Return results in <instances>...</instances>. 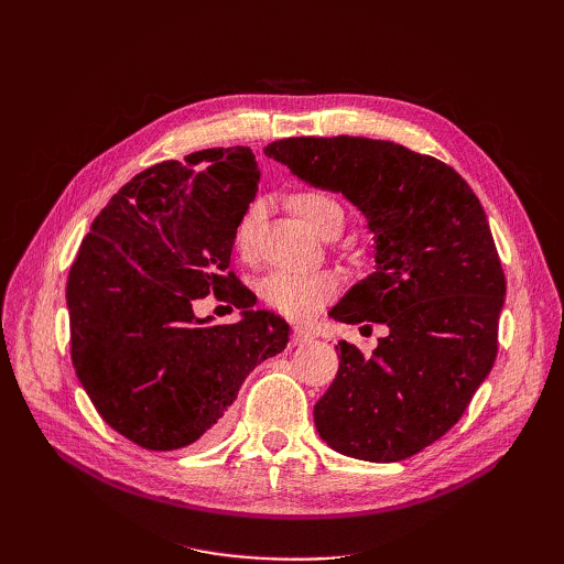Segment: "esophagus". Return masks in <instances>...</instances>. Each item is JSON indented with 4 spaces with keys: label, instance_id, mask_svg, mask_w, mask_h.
<instances>
[{
    "label": "esophagus",
    "instance_id": "34e87169",
    "mask_svg": "<svg viewBox=\"0 0 564 564\" xmlns=\"http://www.w3.org/2000/svg\"><path fill=\"white\" fill-rule=\"evenodd\" d=\"M313 338H315V334H313L311 329H303V327H294V329H292V344H294V346L311 344Z\"/></svg>",
    "mask_w": 564,
    "mask_h": 564
}]
</instances>
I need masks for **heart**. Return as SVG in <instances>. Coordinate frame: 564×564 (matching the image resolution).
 Listing matches in <instances>:
<instances>
[{"instance_id": "heart-1", "label": "heart", "mask_w": 564, "mask_h": 564, "mask_svg": "<svg viewBox=\"0 0 564 564\" xmlns=\"http://www.w3.org/2000/svg\"><path fill=\"white\" fill-rule=\"evenodd\" d=\"M294 209L303 224L317 235L327 237L344 228L346 212L338 199L319 191H305L294 197ZM261 207L249 204L235 226V249L242 259H251L253 232L259 224ZM338 289V278L332 270H270L259 282V294L265 305L292 319L313 317Z\"/></svg>"}]
</instances>
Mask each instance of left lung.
Segmentation results:
<instances>
[{"mask_svg":"<svg viewBox=\"0 0 564 564\" xmlns=\"http://www.w3.org/2000/svg\"><path fill=\"white\" fill-rule=\"evenodd\" d=\"M265 155L350 199L377 245V268L329 315L386 324L388 336L371 355L338 340V373L313 412L319 437L377 464L419 454L497 360L506 278L480 199L449 164L392 141L301 135Z\"/></svg>","mask_w":564,"mask_h":564,"instance_id":"obj_1","label":"left lung"}]
</instances>
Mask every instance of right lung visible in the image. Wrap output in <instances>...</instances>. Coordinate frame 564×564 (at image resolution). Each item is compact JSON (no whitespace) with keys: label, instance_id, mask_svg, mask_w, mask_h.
Segmentation results:
<instances>
[{"label":"right lung","instance_id":"right-lung-1","mask_svg":"<svg viewBox=\"0 0 564 564\" xmlns=\"http://www.w3.org/2000/svg\"><path fill=\"white\" fill-rule=\"evenodd\" d=\"M245 145L145 169L96 216L67 278L70 355L98 414L152 452L214 440L240 386L286 348L289 324L253 311L235 278V226L259 191ZM214 293L243 308L235 325L199 321Z\"/></svg>","mask_w":564,"mask_h":564}]
</instances>
